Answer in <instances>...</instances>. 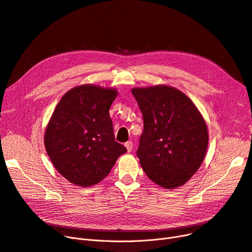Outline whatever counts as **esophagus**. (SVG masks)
<instances>
[{"label": "esophagus", "instance_id": "esophagus-1", "mask_svg": "<svg viewBox=\"0 0 252 252\" xmlns=\"http://www.w3.org/2000/svg\"><path fill=\"white\" fill-rule=\"evenodd\" d=\"M125 146H126V149H127L128 153H130V152L132 151V149H133V142H132V141H127V142L125 143Z\"/></svg>", "mask_w": 252, "mask_h": 252}]
</instances>
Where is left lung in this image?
Segmentation results:
<instances>
[{
    "mask_svg": "<svg viewBox=\"0 0 252 252\" xmlns=\"http://www.w3.org/2000/svg\"><path fill=\"white\" fill-rule=\"evenodd\" d=\"M143 118L137 157L149 178L173 189L185 184L205 157L209 133L192 100L167 85L133 88Z\"/></svg>",
    "mask_w": 252,
    "mask_h": 252,
    "instance_id": "left-lung-1",
    "label": "left lung"
}]
</instances>
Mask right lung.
<instances>
[{"label":"right lung","instance_id":"obj_1","mask_svg":"<svg viewBox=\"0 0 252 252\" xmlns=\"http://www.w3.org/2000/svg\"><path fill=\"white\" fill-rule=\"evenodd\" d=\"M113 88L85 84L69 91L57 105L44 133V145L55 168L71 183L87 187L110 173L127 152L115 140L110 107Z\"/></svg>","mask_w":252,"mask_h":252}]
</instances>
